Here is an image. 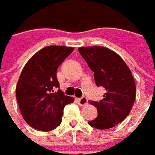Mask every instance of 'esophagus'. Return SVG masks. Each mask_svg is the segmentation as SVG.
<instances>
[{
	"label": "esophagus",
	"mask_w": 155,
	"mask_h": 155,
	"mask_svg": "<svg viewBox=\"0 0 155 155\" xmlns=\"http://www.w3.org/2000/svg\"><path fill=\"white\" fill-rule=\"evenodd\" d=\"M78 102H79V105H81V106H86L88 102V100L86 97H81L78 99Z\"/></svg>",
	"instance_id": "34e87169"
}]
</instances>
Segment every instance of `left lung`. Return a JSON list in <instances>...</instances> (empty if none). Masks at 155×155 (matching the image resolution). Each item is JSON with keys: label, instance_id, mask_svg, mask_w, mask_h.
<instances>
[{"label": "left lung", "instance_id": "obj_1", "mask_svg": "<svg viewBox=\"0 0 155 155\" xmlns=\"http://www.w3.org/2000/svg\"><path fill=\"white\" fill-rule=\"evenodd\" d=\"M79 53L94 72L95 84L106 93L100 101H92L98 115L88 121L91 127L108 129L120 123L131 111L136 96L134 80L119 54L104 47L79 48Z\"/></svg>", "mask_w": 155, "mask_h": 155}]
</instances>
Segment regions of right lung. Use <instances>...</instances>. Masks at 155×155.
Listing matches in <instances>:
<instances>
[{
    "label": "right lung",
    "mask_w": 155,
    "mask_h": 155,
    "mask_svg": "<svg viewBox=\"0 0 155 155\" xmlns=\"http://www.w3.org/2000/svg\"><path fill=\"white\" fill-rule=\"evenodd\" d=\"M74 48L48 46L25 65L16 86V100L21 115L30 127L48 132L60 126L65 106L74 102L59 88L57 69Z\"/></svg>",
    "instance_id": "right-lung-1"
}]
</instances>
